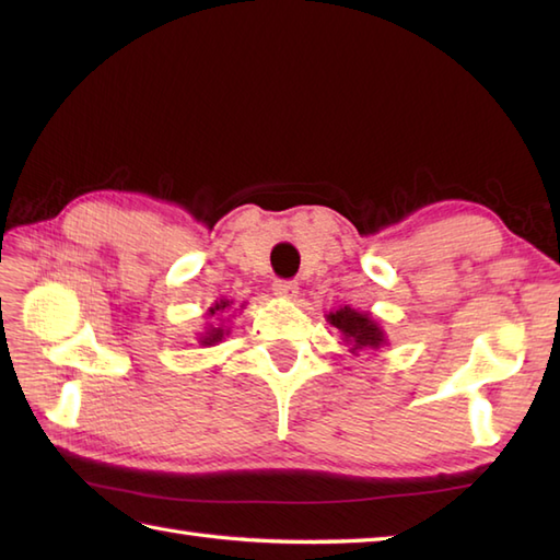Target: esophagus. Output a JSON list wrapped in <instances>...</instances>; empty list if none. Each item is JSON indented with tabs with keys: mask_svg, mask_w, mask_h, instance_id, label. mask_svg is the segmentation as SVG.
<instances>
[{
	"mask_svg": "<svg viewBox=\"0 0 560 560\" xmlns=\"http://www.w3.org/2000/svg\"><path fill=\"white\" fill-rule=\"evenodd\" d=\"M271 291L273 295H279V299H295L299 295V283L295 281H273L271 283Z\"/></svg>",
	"mask_w": 560,
	"mask_h": 560,
	"instance_id": "1",
	"label": "esophagus"
}]
</instances>
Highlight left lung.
Wrapping results in <instances>:
<instances>
[{"label": "left lung", "mask_w": 560, "mask_h": 560, "mask_svg": "<svg viewBox=\"0 0 560 560\" xmlns=\"http://www.w3.org/2000/svg\"><path fill=\"white\" fill-rule=\"evenodd\" d=\"M327 323L335 327L341 341L349 343V351L359 355L368 349H380L387 343L385 329L380 327L377 319L371 313H361L351 305H343L339 311L327 315Z\"/></svg>", "instance_id": "left-lung-1"}]
</instances>
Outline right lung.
I'll return each instance as SVG.
<instances>
[{
    "mask_svg": "<svg viewBox=\"0 0 560 560\" xmlns=\"http://www.w3.org/2000/svg\"><path fill=\"white\" fill-rule=\"evenodd\" d=\"M231 305H233V301L221 299V301H217V303L209 307L207 317H217V315L229 311ZM243 307H245V303H241V307H237V311H243ZM229 335H231V327L223 325V317H217V323H207L205 331H199V347H217V343H221Z\"/></svg>",
    "mask_w": 560,
    "mask_h": 560,
    "instance_id": "right-lung-1",
    "label": "right lung"
}]
</instances>
